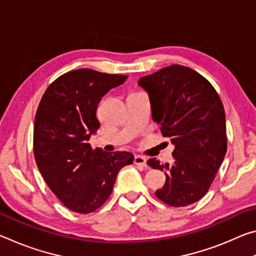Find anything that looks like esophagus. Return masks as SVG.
Returning <instances> with one entry per match:
<instances>
[{"label":"esophagus","instance_id":"esophagus-1","mask_svg":"<svg viewBox=\"0 0 256 256\" xmlns=\"http://www.w3.org/2000/svg\"><path fill=\"white\" fill-rule=\"evenodd\" d=\"M134 164L141 167H146V159L144 157V156L136 154V157H134Z\"/></svg>","mask_w":256,"mask_h":256}]
</instances>
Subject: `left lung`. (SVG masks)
Listing matches in <instances>:
<instances>
[{"label": "left lung", "instance_id": "8db88e82", "mask_svg": "<svg viewBox=\"0 0 256 256\" xmlns=\"http://www.w3.org/2000/svg\"><path fill=\"white\" fill-rule=\"evenodd\" d=\"M138 84L149 94L152 120L175 146L172 164L148 160L166 175L156 196L172 206L192 204L206 196L226 154L222 102L206 78L177 64L142 76Z\"/></svg>", "mask_w": 256, "mask_h": 256}]
</instances>
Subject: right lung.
Returning a JSON list of instances; mask_svg holds the SVG:
<instances>
[{
    "label": "right lung",
    "instance_id": "right-lung-1",
    "mask_svg": "<svg viewBox=\"0 0 256 256\" xmlns=\"http://www.w3.org/2000/svg\"><path fill=\"white\" fill-rule=\"evenodd\" d=\"M126 76L79 68L58 78L42 96L34 125V154L46 184L78 214H90L110 198L120 168L133 164L126 151L105 152L88 144L100 123L102 97Z\"/></svg>",
    "mask_w": 256,
    "mask_h": 256
}]
</instances>
